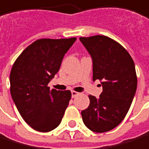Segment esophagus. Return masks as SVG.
<instances>
[{
  "instance_id": "obj_1",
  "label": "esophagus",
  "mask_w": 149,
  "mask_h": 149,
  "mask_svg": "<svg viewBox=\"0 0 149 149\" xmlns=\"http://www.w3.org/2000/svg\"><path fill=\"white\" fill-rule=\"evenodd\" d=\"M78 95H79V93L75 92V91H72V97H73V98H74V97L77 96Z\"/></svg>"
}]
</instances>
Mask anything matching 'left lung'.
I'll use <instances>...</instances> for the list:
<instances>
[{
  "mask_svg": "<svg viewBox=\"0 0 149 149\" xmlns=\"http://www.w3.org/2000/svg\"><path fill=\"white\" fill-rule=\"evenodd\" d=\"M93 61V81L100 80L103 92L89 95V107L81 112L84 125L95 133L112 130L127 114L137 78L135 63L121 45L104 35L81 37Z\"/></svg>",
  "mask_w": 149,
  "mask_h": 149,
  "instance_id": "obj_1",
  "label": "left lung"
}]
</instances>
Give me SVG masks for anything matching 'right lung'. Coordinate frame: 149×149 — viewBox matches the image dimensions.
Wrapping results in <instances>:
<instances>
[{
	"label": "right lung",
	"instance_id": "1",
	"mask_svg": "<svg viewBox=\"0 0 149 149\" xmlns=\"http://www.w3.org/2000/svg\"><path fill=\"white\" fill-rule=\"evenodd\" d=\"M76 38L39 39L30 45L13 63L11 95L20 115L30 127L49 132L59 126L71 92L50 89L63 58Z\"/></svg>",
	"mask_w": 149,
	"mask_h": 149
}]
</instances>
